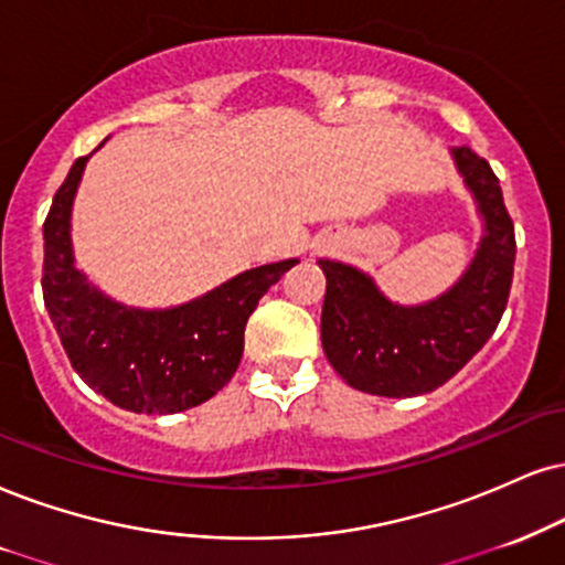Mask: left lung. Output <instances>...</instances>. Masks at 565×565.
Masks as SVG:
<instances>
[{
	"label": "left lung",
	"instance_id": "8db88e82",
	"mask_svg": "<svg viewBox=\"0 0 565 565\" xmlns=\"http://www.w3.org/2000/svg\"><path fill=\"white\" fill-rule=\"evenodd\" d=\"M475 196L482 238L445 294L403 306L351 264L319 259L327 277L322 348L348 385L382 398H411L445 385L490 340L511 294L516 235L495 172L469 146L450 149Z\"/></svg>",
	"mask_w": 565,
	"mask_h": 565
}]
</instances>
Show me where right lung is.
<instances>
[{
	"instance_id": "1",
	"label": "right lung",
	"mask_w": 565,
	"mask_h": 565,
	"mask_svg": "<svg viewBox=\"0 0 565 565\" xmlns=\"http://www.w3.org/2000/svg\"><path fill=\"white\" fill-rule=\"evenodd\" d=\"M88 159L70 167L44 222L41 288L62 348L81 380L125 411L178 414L199 406L233 377L248 317L298 259L246 269L170 309L115 301L78 269L73 254L70 220Z\"/></svg>"
}]
</instances>
